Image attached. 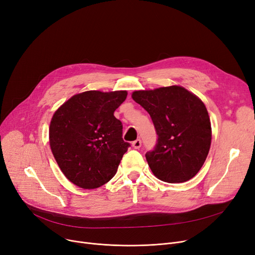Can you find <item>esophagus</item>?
I'll return each instance as SVG.
<instances>
[{
	"label": "esophagus",
	"mask_w": 255,
	"mask_h": 255,
	"mask_svg": "<svg viewBox=\"0 0 255 255\" xmlns=\"http://www.w3.org/2000/svg\"><path fill=\"white\" fill-rule=\"evenodd\" d=\"M132 146H133L134 149H139L141 146V140L139 138L135 139L133 142H132Z\"/></svg>",
	"instance_id": "1"
}]
</instances>
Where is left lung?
<instances>
[{
	"mask_svg": "<svg viewBox=\"0 0 255 255\" xmlns=\"http://www.w3.org/2000/svg\"><path fill=\"white\" fill-rule=\"evenodd\" d=\"M132 99L150 115L158 135L146 159L153 174L169 183L192 179L200 171L212 142L204 103L181 86L136 91Z\"/></svg>",
	"mask_w": 255,
	"mask_h": 255,
	"instance_id": "obj_1",
	"label": "left lung"
}]
</instances>
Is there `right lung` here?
I'll list each match as a JSON object with an SVG mask.
<instances>
[{"label": "right lung", "instance_id": "right-lung-1", "mask_svg": "<svg viewBox=\"0 0 255 255\" xmlns=\"http://www.w3.org/2000/svg\"><path fill=\"white\" fill-rule=\"evenodd\" d=\"M127 92L88 91L73 96L55 112L50 147L60 170L82 189H97L116 175L130 143L114 113Z\"/></svg>", "mask_w": 255, "mask_h": 255}]
</instances>
